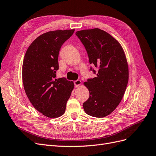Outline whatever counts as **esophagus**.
<instances>
[{
	"mask_svg": "<svg viewBox=\"0 0 156 156\" xmlns=\"http://www.w3.org/2000/svg\"><path fill=\"white\" fill-rule=\"evenodd\" d=\"M74 83L75 87L76 88V87H79V86L82 84V82H81V80H76V81H74Z\"/></svg>",
	"mask_w": 156,
	"mask_h": 156,
	"instance_id": "obj_1",
	"label": "esophagus"
}]
</instances>
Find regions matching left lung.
<instances>
[{"label":"left lung","mask_w":156,"mask_h":156,"mask_svg":"<svg viewBox=\"0 0 156 156\" xmlns=\"http://www.w3.org/2000/svg\"><path fill=\"white\" fill-rule=\"evenodd\" d=\"M87 52L89 63L98 68L96 77L83 83L89 98L83 103L89 116L103 118L112 113L122 100L129 81V67L122 45L110 34L98 28L76 33ZM96 74V71L90 67Z\"/></svg>","instance_id":"8db88e82"}]
</instances>
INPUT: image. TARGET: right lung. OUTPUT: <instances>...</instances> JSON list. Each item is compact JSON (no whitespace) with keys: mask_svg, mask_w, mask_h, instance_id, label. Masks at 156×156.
I'll return each instance as SVG.
<instances>
[{"mask_svg":"<svg viewBox=\"0 0 156 156\" xmlns=\"http://www.w3.org/2000/svg\"><path fill=\"white\" fill-rule=\"evenodd\" d=\"M74 30H56L37 37L27 48L22 65V81L33 106L44 116L58 118L65 113L74 83L56 78L59 51Z\"/></svg>","mask_w":156,"mask_h":156,"instance_id":"add662e5","label":"right lung"}]
</instances>
